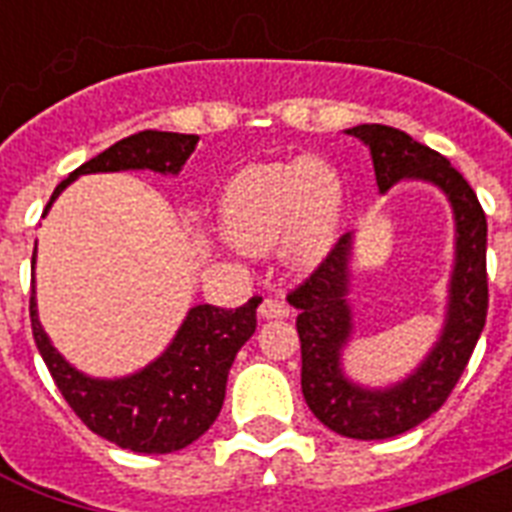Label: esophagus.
Masks as SVG:
<instances>
[{
	"label": "esophagus",
	"mask_w": 512,
	"mask_h": 512,
	"mask_svg": "<svg viewBox=\"0 0 512 512\" xmlns=\"http://www.w3.org/2000/svg\"><path fill=\"white\" fill-rule=\"evenodd\" d=\"M260 316L263 319H287L289 316V305L284 297H265L260 303Z\"/></svg>",
	"instance_id": "34e87169"
}]
</instances>
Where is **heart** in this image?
<instances>
[{
  "label": "heart",
  "mask_w": 512,
  "mask_h": 512,
  "mask_svg": "<svg viewBox=\"0 0 512 512\" xmlns=\"http://www.w3.org/2000/svg\"><path fill=\"white\" fill-rule=\"evenodd\" d=\"M340 212V180L319 159L252 164L223 196V223L236 247L260 252L284 241L295 265H313L329 249Z\"/></svg>",
  "instance_id": "b5f03b06"
}]
</instances>
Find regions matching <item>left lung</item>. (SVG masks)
Listing matches in <instances>:
<instances>
[{"mask_svg":"<svg viewBox=\"0 0 512 512\" xmlns=\"http://www.w3.org/2000/svg\"><path fill=\"white\" fill-rule=\"evenodd\" d=\"M356 135L369 146L377 185L385 193L404 177H422L441 185L457 217V268L444 335L406 382L390 390H361L340 372V348L350 335L348 252L342 236L327 257L305 276L287 300L297 311V335L303 353V396L311 412L340 436L377 441L401 436L444 406L465 372L489 311L486 279V215L476 191L452 162L388 124H358Z\"/></svg>","mask_w":512,"mask_h":512,"instance_id":"obj_1","label":"left lung"}]
</instances>
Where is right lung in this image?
<instances>
[{
	"label": "right lung",
	"instance_id": "obj_1",
	"mask_svg": "<svg viewBox=\"0 0 512 512\" xmlns=\"http://www.w3.org/2000/svg\"><path fill=\"white\" fill-rule=\"evenodd\" d=\"M196 135L143 130L122 138L58 183L52 199L76 175L116 170L180 172L193 154ZM47 212V209H44ZM36 255V252H34ZM34 263V257H31ZM263 297H252L236 311L215 305H196L183 329L159 361L132 374L127 380H90L58 356L44 329L39 327L31 289V332L52 380L74 409L79 420L111 444L140 454H167L193 444L223 409L228 369L239 348L257 327V305Z\"/></svg>",
	"mask_w": 512,
	"mask_h": 512
}]
</instances>
